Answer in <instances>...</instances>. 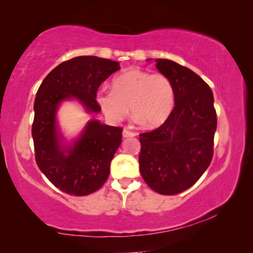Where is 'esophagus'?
Instances as JSON below:
<instances>
[{"instance_id":"34e87169","label":"esophagus","mask_w":253,"mask_h":253,"mask_svg":"<svg viewBox=\"0 0 253 253\" xmlns=\"http://www.w3.org/2000/svg\"><path fill=\"white\" fill-rule=\"evenodd\" d=\"M123 136L125 137V138H127V137H134V136H136V132L132 130H129L128 128H125V129L123 130Z\"/></svg>"}]
</instances>
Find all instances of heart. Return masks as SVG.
I'll use <instances>...</instances> for the list:
<instances>
[{"instance_id": "heart-1", "label": "heart", "mask_w": 253, "mask_h": 253, "mask_svg": "<svg viewBox=\"0 0 253 253\" xmlns=\"http://www.w3.org/2000/svg\"><path fill=\"white\" fill-rule=\"evenodd\" d=\"M96 100L113 123L123 122L130 107L134 116L145 126L157 127L172 113L175 93L169 77L130 68L113 79L111 92H98Z\"/></svg>"}]
</instances>
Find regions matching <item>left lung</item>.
I'll list each match as a JSON object with an SVG mask.
<instances>
[{"label": "left lung", "instance_id": "left-lung-1", "mask_svg": "<svg viewBox=\"0 0 253 253\" xmlns=\"http://www.w3.org/2000/svg\"><path fill=\"white\" fill-rule=\"evenodd\" d=\"M155 61L173 84L175 106L163 125L139 135V170L153 191L175 195L198 182L212 161L216 111L199 75L172 60Z\"/></svg>", "mask_w": 253, "mask_h": 253}]
</instances>
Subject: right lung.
I'll return each instance as SVG.
<instances>
[{"label": "right lung", "mask_w": 253, "mask_h": 253, "mask_svg": "<svg viewBox=\"0 0 253 253\" xmlns=\"http://www.w3.org/2000/svg\"><path fill=\"white\" fill-rule=\"evenodd\" d=\"M121 69L119 63L81 55L60 63L42 81L34 100L32 137L36 162L63 193L84 196L99 190L109 176L110 162L122 143V127L90 121L74 146L63 147L55 125L60 102L76 98L89 113H99V85Z\"/></svg>", "instance_id": "add662e5"}]
</instances>
